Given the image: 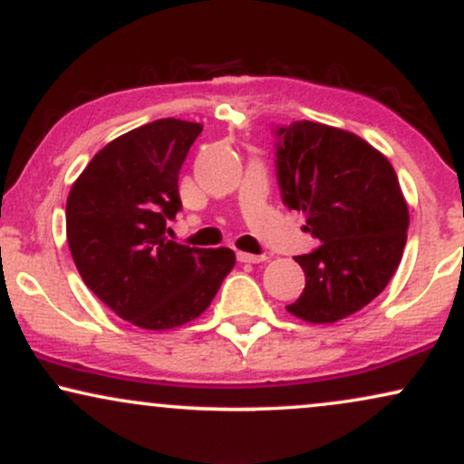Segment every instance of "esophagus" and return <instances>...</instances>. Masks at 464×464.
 Wrapping results in <instances>:
<instances>
[{
  "mask_svg": "<svg viewBox=\"0 0 464 464\" xmlns=\"http://www.w3.org/2000/svg\"><path fill=\"white\" fill-rule=\"evenodd\" d=\"M266 255H253V253H242V250H239L237 253V262H242V264H262V262H266Z\"/></svg>",
  "mask_w": 464,
  "mask_h": 464,
  "instance_id": "1",
  "label": "esophagus"
}]
</instances>
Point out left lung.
I'll list each match as a JSON object with an SVG mask.
<instances>
[{
    "instance_id": "left-lung-1",
    "label": "left lung",
    "mask_w": 464,
    "mask_h": 464,
    "mask_svg": "<svg viewBox=\"0 0 464 464\" xmlns=\"http://www.w3.org/2000/svg\"><path fill=\"white\" fill-rule=\"evenodd\" d=\"M276 135L281 196L321 239L314 253L296 257L305 287L285 310L312 324L338 323L369 305L395 275L408 202L391 161L353 132L303 120Z\"/></svg>"
}]
</instances>
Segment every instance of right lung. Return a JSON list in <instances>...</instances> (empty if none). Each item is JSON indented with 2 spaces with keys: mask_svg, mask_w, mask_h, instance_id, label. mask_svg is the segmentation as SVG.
Here are the masks:
<instances>
[{
  "mask_svg": "<svg viewBox=\"0 0 464 464\" xmlns=\"http://www.w3.org/2000/svg\"><path fill=\"white\" fill-rule=\"evenodd\" d=\"M202 132L196 121L154 120L100 150L67 196V244L100 301L141 329L198 318L236 266L231 248H189L165 237L180 209L179 172Z\"/></svg>",
  "mask_w": 464,
  "mask_h": 464,
  "instance_id": "add662e5",
  "label": "right lung"
}]
</instances>
